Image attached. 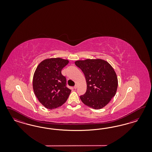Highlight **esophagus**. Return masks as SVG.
Segmentation results:
<instances>
[{"label":"esophagus","mask_w":152,"mask_h":152,"mask_svg":"<svg viewBox=\"0 0 152 152\" xmlns=\"http://www.w3.org/2000/svg\"><path fill=\"white\" fill-rule=\"evenodd\" d=\"M74 88L75 89H76V88H77V85H76H76H75V86H74Z\"/></svg>","instance_id":"esophagus-1"}]
</instances>
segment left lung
<instances>
[{
  "label": "left lung",
  "mask_w": 152,
  "mask_h": 152,
  "mask_svg": "<svg viewBox=\"0 0 152 152\" xmlns=\"http://www.w3.org/2000/svg\"><path fill=\"white\" fill-rule=\"evenodd\" d=\"M75 64L82 70L86 80V91L80 96L83 103L94 109L106 106L115 96L118 85L112 66L101 59L79 60Z\"/></svg>",
  "instance_id": "obj_1"
}]
</instances>
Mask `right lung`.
Listing matches in <instances>:
<instances>
[{"mask_svg":"<svg viewBox=\"0 0 152 152\" xmlns=\"http://www.w3.org/2000/svg\"><path fill=\"white\" fill-rule=\"evenodd\" d=\"M68 60L52 58L38 65L33 78V88L39 101L47 109H53L67 101L71 90L66 86V78L62 69Z\"/></svg>","mask_w":152,"mask_h":152,"instance_id":"right-lung-1","label":"right lung"}]
</instances>
